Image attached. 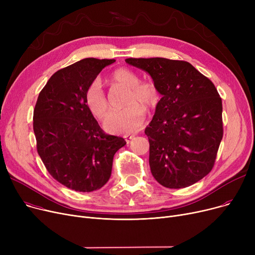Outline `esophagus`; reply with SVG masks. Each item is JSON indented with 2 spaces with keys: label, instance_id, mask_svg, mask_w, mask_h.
Here are the masks:
<instances>
[{
  "label": "esophagus",
  "instance_id": "esophagus-1",
  "mask_svg": "<svg viewBox=\"0 0 255 255\" xmlns=\"http://www.w3.org/2000/svg\"><path fill=\"white\" fill-rule=\"evenodd\" d=\"M124 138H125L126 142H127V143H129L133 138H134V135H130V136H128V135H127V136H125Z\"/></svg>",
  "mask_w": 255,
  "mask_h": 255
}]
</instances>
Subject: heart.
<instances>
[{"instance_id":"obj_1","label":"heart","mask_w":255,"mask_h":255,"mask_svg":"<svg viewBox=\"0 0 255 255\" xmlns=\"http://www.w3.org/2000/svg\"><path fill=\"white\" fill-rule=\"evenodd\" d=\"M111 79L114 84L128 89L125 102L127 109L112 113L105 120L104 128L117 134H130L138 131L144 123L143 110L150 112L159 102L158 89L151 82H139V76L127 68L116 70ZM85 101L91 114L98 120H103L111 111L110 100L98 78L94 79L88 86Z\"/></svg>"}]
</instances>
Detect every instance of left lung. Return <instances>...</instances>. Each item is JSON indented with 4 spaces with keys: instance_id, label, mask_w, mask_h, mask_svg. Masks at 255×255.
<instances>
[{
    "instance_id": "left-lung-1",
    "label": "left lung",
    "mask_w": 255,
    "mask_h": 255,
    "mask_svg": "<svg viewBox=\"0 0 255 255\" xmlns=\"http://www.w3.org/2000/svg\"><path fill=\"white\" fill-rule=\"evenodd\" d=\"M148 72L161 94L144 133L153 177L166 188H185L212 170L223 136L222 100L211 80L186 61L126 59Z\"/></svg>"
}]
</instances>
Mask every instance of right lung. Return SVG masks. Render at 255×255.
Returning a JSON list of instances; mask_svg holds the SVG:
<instances>
[{"mask_svg":"<svg viewBox=\"0 0 255 255\" xmlns=\"http://www.w3.org/2000/svg\"><path fill=\"white\" fill-rule=\"evenodd\" d=\"M116 60L87 58L53 73L39 93L33 128L37 152L49 175L79 192L100 189L110 180L124 138L105 133L86 105L88 86Z\"/></svg>","mask_w":255,"mask_h":255,"instance_id":"right-lung-1","label":"right lung"}]
</instances>
